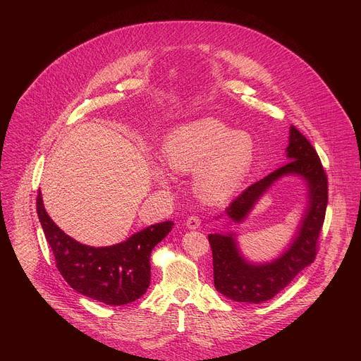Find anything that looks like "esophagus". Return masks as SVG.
Segmentation results:
<instances>
[{
    "label": "esophagus",
    "instance_id": "esophagus-1",
    "mask_svg": "<svg viewBox=\"0 0 361 361\" xmlns=\"http://www.w3.org/2000/svg\"><path fill=\"white\" fill-rule=\"evenodd\" d=\"M200 224H201V220H200L197 216H191V217H188L187 221H185V227H187L188 230H197V228L200 227Z\"/></svg>",
    "mask_w": 361,
    "mask_h": 361
}]
</instances>
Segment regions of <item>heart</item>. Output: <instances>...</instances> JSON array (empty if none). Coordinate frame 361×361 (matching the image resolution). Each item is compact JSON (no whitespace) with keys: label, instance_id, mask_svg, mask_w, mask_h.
Instances as JSON below:
<instances>
[{"label":"heart","instance_id":"heart-1","mask_svg":"<svg viewBox=\"0 0 361 361\" xmlns=\"http://www.w3.org/2000/svg\"><path fill=\"white\" fill-rule=\"evenodd\" d=\"M163 154L177 173H195L197 195L210 204L231 198L245 180L254 160L250 134L233 131L216 118H201L174 130L164 141ZM156 177L167 184V174L156 169Z\"/></svg>","mask_w":361,"mask_h":361}]
</instances>
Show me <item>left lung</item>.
<instances>
[{
    "label": "left lung",
    "mask_w": 361,
    "mask_h": 361,
    "mask_svg": "<svg viewBox=\"0 0 361 361\" xmlns=\"http://www.w3.org/2000/svg\"><path fill=\"white\" fill-rule=\"evenodd\" d=\"M286 157L288 163L245 188L224 212L227 219L240 224L274 183L288 176L300 177L307 187V205L291 243L277 259L251 263L241 254L235 233L209 234L214 287L230 300L250 304L271 300L316 259L329 201L327 177L313 145L293 126Z\"/></svg>",
    "instance_id": "left-lung-1"
}]
</instances>
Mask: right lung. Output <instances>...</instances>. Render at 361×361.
<instances>
[{"label":"right lung","mask_w":361,"mask_h":361,"mask_svg":"<svg viewBox=\"0 0 361 361\" xmlns=\"http://www.w3.org/2000/svg\"><path fill=\"white\" fill-rule=\"evenodd\" d=\"M37 213L66 281L80 294L109 305L133 302L147 291L151 251L174 226L173 221H163L118 244L91 247L67 235L51 220L44 209L41 191L37 197Z\"/></svg>","instance_id":"obj_1"}]
</instances>
